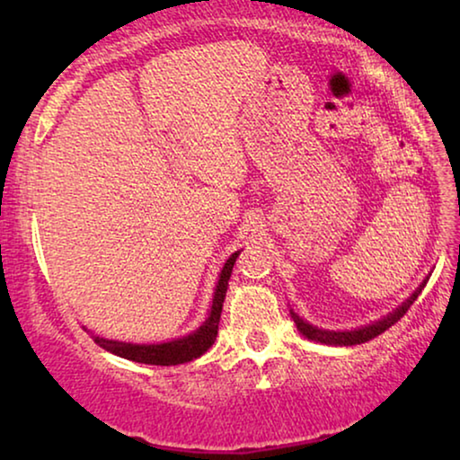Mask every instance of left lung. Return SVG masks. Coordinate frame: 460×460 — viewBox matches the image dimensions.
Masks as SVG:
<instances>
[{
    "label": "left lung",
    "mask_w": 460,
    "mask_h": 460,
    "mask_svg": "<svg viewBox=\"0 0 460 460\" xmlns=\"http://www.w3.org/2000/svg\"><path fill=\"white\" fill-rule=\"evenodd\" d=\"M427 285V280L420 285L417 291H414L411 297H408L404 304H402L398 310L389 314V316H385L383 320H379V323L375 324H368V326H362V329H356V331H323V329H316V326L307 324L301 320L297 314L291 312V318L295 320V324H297L299 332L307 339H312V341H320V343H326V345H358V343H367L370 341V339H375L376 335H381V332H385L389 326L398 323V320L404 316V314L411 310V305L417 301V297L420 295V291H423Z\"/></svg>",
    "instance_id": "obj_1"
}]
</instances>
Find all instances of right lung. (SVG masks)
Wrapping results in <instances>:
<instances>
[{
	"label": "right lung",
	"instance_id": "1",
	"mask_svg": "<svg viewBox=\"0 0 460 460\" xmlns=\"http://www.w3.org/2000/svg\"><path fill=\"white\" fill-rule=\"evenodd\" d=\"M241 251L232 253L222 268V274H219L216 295H213V304L209 318L205 320L203 326L190 332L188 337H181L178 341L169 343H156V345H136V343H123V341H109V339L93 337L100 348H104L111 354L128 358V360L142 362V364H155V367H173V364H184L190 362L194 358L203 356L207 349L211 348L213 341L217 337V326H219V316H222V305L226 291H228V280L232 274V268H234V261Z\"/></svg>",
	"mask_w": 460,
	"mask_h": 460
}]
</instances>
